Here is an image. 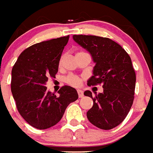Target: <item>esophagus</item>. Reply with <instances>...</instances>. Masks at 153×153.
Wrapping results in <instances>:
<instances>
[{
    "label": "esophagus",
    "instance_id": "obj_1",
    "mask_svg": "<svg viewBox=\"0 0 153 153\" xmlns=\"http://www.w3.org/2000/svg\"><path fill=\"white\" fill-rule=\"evenodd\" d=\"M78 97H79V98H82V97L84 96V94H83V91H82V90H80V89H78Z\"/></svg>",
    "mask_w": 153,
    "mask_h": 153
}]
</instances>
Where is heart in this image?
<instances>
[{"label": "heart", "mask_w": 153, "mask_h": 153, "mask_svg": "<svg viewBox=\"0 0 153 153\" xmlns=\"http://www.w3.org/2000/svg\"><path fill=\"white\" fill-rule=\"evenodd\" d=\"M66 83H68V85H71L72 86H78L81 84V82H82V79L81 78H79L78 76L76 75H70L68 76H67L65 79Z\"/></svg>", "instance_id": "b5f03b06"}]
</instances>
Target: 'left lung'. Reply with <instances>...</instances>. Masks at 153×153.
Here are the masks:
<instances>
[{"mask_svg":"<svg viewBox=\"0 0 153 153\" xmlns=\"http://www.w3.org/2000/svg\"><path fill=\"white\" fill-rule=\"evenodd\" d=\"M73 40L88 51L95 64L88 85L102 84L103 92L91 98L93 106L87 111L90 123L101 129L119 126L132 107L135 88V73L129 55L118 43L107 38L73 35Z\"/></svg>","mask_w":153,"mask_h":153,"instance_id":"left-lung-1","label":"left lung"}]
</instances>
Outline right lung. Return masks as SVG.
Listing matches in <instances>:
<instances>
[{
    "label": "right lung",
    "instance_id": "1",
    "mask_svg": "<svg viewBox=\"0 0 153 153\" xmlns=\"http://www.w3.org/2000/svg\"><path fill=\"white\" fill-rule=\"evenodd\" d=\"M69 36L37 43L25 49L11 71V92L19 113L29 125L46 129L62 119L70 103L78 99L76 89L63 86L55 95L48 91L49 77L55 78Z\"/></svg>",
    "mask_w": 153,
    "mask_h": 153
}]
</instances>
